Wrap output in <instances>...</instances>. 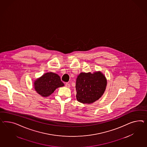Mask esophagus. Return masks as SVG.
Here are the masks:
<instances>
[{"label": "esophagus", "mask_w": 147, "mask_h": 147, "mask_svg": "<svg viewBox=\"0 0 147 147\" xmlns=\"http://www.w3.org/2000/svg\"><path fill=\"white\" fill-rule=\"evenodd\" d=\"M65 87L67 88H70L71 85H70V84H68V83H66L65 84Z\"/></svg>", "instance_id": "esophagus-1"}]
</instances>
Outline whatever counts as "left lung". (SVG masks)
Segmentation results:
<instances>
[{
    "label": "left lung",
    "mask_w": 147,
    "mask_h": 147,
    "mask_svg": "<svg viewBox=\"0 0 147 147\" xmlns=\"http://www.w3.org/2000/svg\"><path fill=\"white\" fill-rule=\"evenodd\" d=\"M107 84V79L100 71L81 73L76 81V99L82 103H92L103 95Z\"/></svg>",
    "instance_id": "8db88e82"
}]
</instances>
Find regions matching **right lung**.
I'll return each mask as SVG.
<instances>
[{
	"instance_id": "right-lung-1",
	"label": "right lung",
	"mask_w": 147,
	"mask_h": 147,
	"mask_svg": "<svg viewBox=\"0 0 147 147\" xmlns=\"http://www.w3.org/2000/svg\"><path fill=\"white\" fill-rule=\"evenodd\" d=\"M35 91L42 97L51 95L57 88L64 86L59 76L56 73H45L34 82Z\"/></svg>"
}]
</instances>
